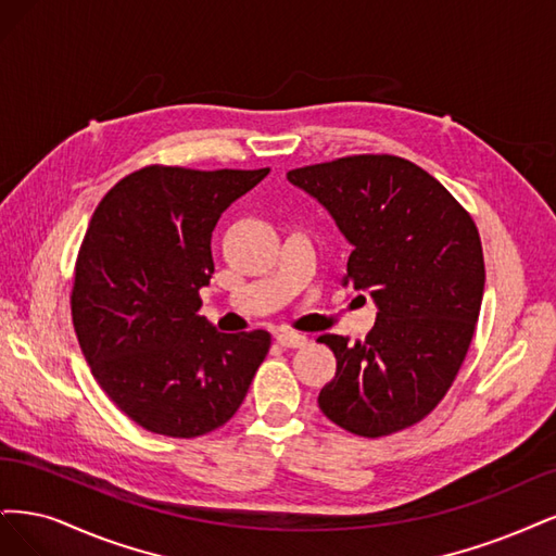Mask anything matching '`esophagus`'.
<instances>
[{"label":"esophagus","mask_w":556,"mask_h":556,"mask_svg":"<svg viewBox=\"0 0 556 556\" xmlns=\"http://www.w3.org/2000/svg\"><path fill=\"white\" fill-rule=\"evenodd\" d=\"M277 342L286 349H298V346L307 344V337L300 334V332H293V330H283V332L277 334Z\"/></svg>","instance_id":"1"}]
</instances>
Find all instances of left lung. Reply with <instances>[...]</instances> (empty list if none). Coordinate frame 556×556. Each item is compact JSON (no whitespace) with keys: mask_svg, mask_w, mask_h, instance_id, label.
<instances>
[{"mask_svg":"<svg viewBox=\"0 0 556 556\" xmlns=\"http://www.w3.org/2000/svg\"><path fill=\"white\" fill-rule=\"evenodd\" d=\"M351 242L344 283L379 314L365 339L320 334L337 357L318 406L357 437H388L432 414L467 357L485 289L471 214L395 154H353L286 173Z\"/></svg>","mask_w":556,"mask_h":556,"instance_id":"8db88e82","label":"left lung"}]
</instances>
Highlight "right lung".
<instances>
[{
	"label": "right lung",
	"instance_id": "obj_1",
	"mask_svg": "<svg viewBox=\"0 0 556 556\" xmlns=\"http://www.w3.org/2000/svg\"><path fill=\"white\" fill-rule=\"evenodd\" d=\"M270 168L146 166L103 195L80 244L71 318L97 383L136 425L173 439L226 425L270 332L224 334L199 314L222 212Z\"/></svg>",
	"mask_w": 556,
	"mask_h": 556
}]
</instances>
